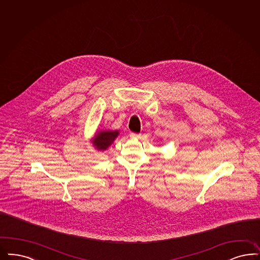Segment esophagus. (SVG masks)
I'll return each mask as SVG.
<instances>
[{
    "label": "esophagus",
    "mask_w": 260,
    "mask_h": 260,
    "mask_svg": "<svg viewBox=\"0 0 260 260\" xmlns=\"http://www.w3.org/2000/svg\"><path fill=\"white\" fill-rule=\"evenodd\" d=\"M131 138H140L141 134H136V133H130Z\"/></svg>",
    "instance_id": "obj_1"
}]
</instances>
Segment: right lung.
I'll return each mask as SVG.
<instances>
[{"mask_svg":"<svg viewBox=\"0 0 260 260\" xmlns=\"http://www.w3.org/2000/svg\"><path fill=\"white\" fill-rule=\"evenodd\" d=\"M117 135H118V131L99 132L92 143L94 146H96L97 149L106 150L107 148L113 144V142L115 141Z\"/></svg>","mask_w":260,"mask_h":260,"instance_id":"obj_1","label":"right lung"}]
</instances>
